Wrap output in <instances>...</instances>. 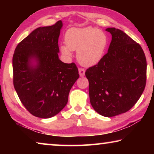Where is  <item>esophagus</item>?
<instances>
[{"instance_id": "obj_1", "label": "esophagus", "mask_w": 154, "mask_h": 154, "mask_svg": "<svg viewBox=\"0 0 154 154\" xmlns=\"http://www.w3.org/2000/svg\"><path fill=\"white\" fill-rule=\"evenodd\" d=\"M79 73L81 77H83L85 75V70L82 69V68H79Z\"/></svg>"}]
</instances>
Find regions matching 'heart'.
<instances>
[{
  "mask_svg": "<svg viewBox=\"0 0 154 154\" xmlns=\"http://www.w3.org/2000/svg\"><path fill=\"white\" fill-rule=\"evenodd\" d=\"M66 45H60L64 56L70 57L77 51V59L85 66H92L103 58L108 43L105 33L96 28H72L64 36Z\"/></svg>",
  "mask_w": 154,
  "mask_h": 154,
  "instance_id": "obj_1",
  "label": "heart"
}]
</instances>
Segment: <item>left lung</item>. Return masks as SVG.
<instances>
[{
  "mask_svg": "<svg viewBox=\"0 0 154 154\" xmlns=\"http://www.w3.org/2000/svg\"><path fill=\"white\" fill-rule=\"evenodd\" d=\"M112 39L108 52L88 68L90 103L101 116L113 117L133 106L144 91L147 61L139 43L119 29L108 28Z\"/></svg>",
  "mask_w": 154,
  "mask_h": 154,
  "instance_id": "1",
  "label": "left lung"
}]
</instances>
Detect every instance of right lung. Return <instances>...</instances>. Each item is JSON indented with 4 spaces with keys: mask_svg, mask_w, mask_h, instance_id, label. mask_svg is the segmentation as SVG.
<instances>
[{
    "mask_svg": "<svg viewBox=\"0 0 154 154\" xmlns=\"http://www.w3.org/2000/svg\"><path fill=\"white\" fill-rule=\"evenodd\" d=\"M62 27L60 20L36 28L18 44L13 56L15 90L25 108L37 118H49L60 112L79 77L76 64L59 59Z\"/></svg>",
    "mask_w": 154,
    "mask_h": 154,
    "instance_id": "obj_1",
    "label": "right lung"
}]
</instances>
